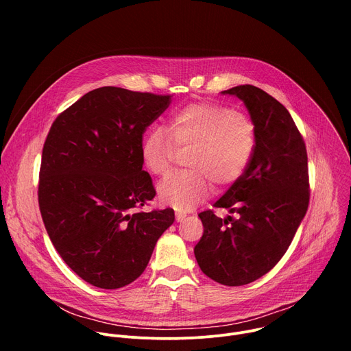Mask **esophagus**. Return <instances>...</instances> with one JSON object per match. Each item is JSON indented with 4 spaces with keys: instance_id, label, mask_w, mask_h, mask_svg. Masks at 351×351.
Wrapping results in <instances>:
<instances>
[{
    "instance_id": "obj_1",
    "label": "esophagus",
    "mask_w": 351,
    "mask_h": 351,
    "mask_svg": "<svg viewBox=\"0 0 351 351\" xmlns=\"http://www.w3.org/2000/svg\"><path fill=\"white\" fill-rule=\"evenodd\" d=\"M175 217H176V222H183V221L186 219V214H184V213H179V211H178V213L175 214Z\"/></svg>"
}]
</instances>
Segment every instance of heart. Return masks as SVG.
<instances>
[{"label": "heart", "instance_id": "b5f03b06", "mask_svg": "<svg viewBox=\"0 0 351 351\" xmlns=\"http://www.w3.org/2000/svg\"><path fill=\"white\" fill-rule=\"evenodd\" d=\"M162 129L149 130L140 145L145 169L165 175L178 149H189L190 171L171 173L157 187L164 206L190 211L210 195L213 179L219 186L233 183L245 169L256 147V126L245 114L213 103L184 106Z\"/></svg>", "mask_w": 351, "mask_h": 351}]
</instances>
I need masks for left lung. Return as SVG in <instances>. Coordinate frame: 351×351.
I'll use <instances>...</instances> for the list:
<instances>
[{"label":"left lung","instance_id":"left-lung-1","mask_svg":"<svg viewBox=\"0 0 351 351\" xmlns=\"http://www.w3.org/2000/svg\"><path fill=\"white\" fill-rule=\"evenodd\" d=\"M222 94L244 103L256 126V147L244 173L214 204L236 218L199 213L204 233L194 256L213 280L241 286L269 272L289 248L308 208V162L302 134L272 95L252 84Z\"/></svg>","mask_w":351,"mask_h":351}]
</instances>
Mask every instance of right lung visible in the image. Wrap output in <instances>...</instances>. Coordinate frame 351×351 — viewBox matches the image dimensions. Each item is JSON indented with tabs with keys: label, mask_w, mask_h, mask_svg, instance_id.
I'll return each mask as SVG.
<instances>
[{
	"label": "right lung",
	"mask_w": 351,
	"mask_h": 351,
	"mask_svg": "<svg viewBox=\"0 0 351 351\" xmlns=\"http://www.w3.org/2000/svg\"><path fill=\"white\" fill-rule=\"evenodd\" d=\"M169 104L171 95L99 87L58 115L45 138L44 226L65 264L95 287L136 280L175 221L172 208L136 211L156 195L143 171V133Z\"/></svg>",
	"instance_id": "1"
}]
</instances>
